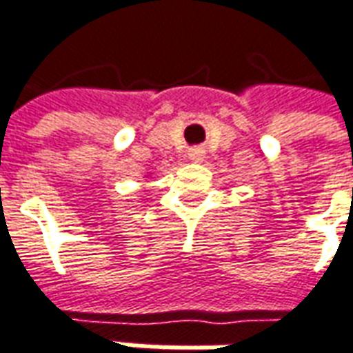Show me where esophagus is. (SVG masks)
<instances>
[{"instance_id":"34e87169","label":"esophagus","mask_w":353,"mask_h":353,"mask_svg":"<svg viewBox=\"0 0 353 353\" xmlns=\"http://www.w3.org/2000/svg\"><path fill=\"white\" fill-rule=\"evenodd\" d=\"M203 157H205L203 148H191V150H189V158H191L193 162H201Z\"/></svg>"}]
</instances>
